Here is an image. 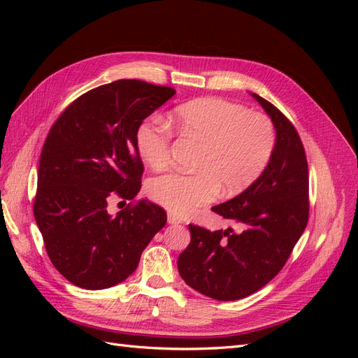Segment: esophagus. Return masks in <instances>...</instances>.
I'll use <instances>...</instances> for the list:
<instances>
[{"instance_id": "esophagus-1", "label": "esophagus", "mask_w": 358, "mask_h": 358, "mask_svg": "<svg viewBox=\"0 0 358 358\" xmlns=\"http://www.w3.org/2000/svg\"><path fill=\"white\" fill-rule=\"evenodd\" d=\"M167 221H169V224H173V225L182 222V220L179 218V216H176L175 213H169L167 215Z\"/></svg>"}]
</instances>
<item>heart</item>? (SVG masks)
I'll list each match as a JSON object with an SVG mask.
<instances>
[{
    "label": "heart",
    "mask_w": 358,
    "mask_h": 358,
    "mask_svg": "<svg viewBox=\"0 0 358 358\" xmlns=\"http://www.w3.org/2000/svg\"><path fill=\"white\" fill-rule=\"evenodd\" d=\"M170 124L200 149L194 173L171 171L150 180V199L176 215H188L224 194H237L263 175L276 148L270 119L220 96H201L176 106ZM136 146L146 164L162 170L170 162L169 125L149 117L137 127Z\"/></svg>",
    "instance_id": "obj_1"
}]
</instances>
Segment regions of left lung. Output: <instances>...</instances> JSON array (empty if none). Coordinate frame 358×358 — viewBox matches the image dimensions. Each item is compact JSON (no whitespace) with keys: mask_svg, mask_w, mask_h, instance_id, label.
<instances>
[{"mask_svg":"<svg viewBox=\"0 0 358 358\" xmlns=\"http://www.w3.org/2000/svg\"><path fill=\"white\" fill-rule=\"evenodd\" d=\"M252 95L273 121V157L251 187L212 208L241 229L210 231L189 224L191 242L178 259L191 288L221 301L243 299L272 280L309 218L308 159L297 129L278 107Z\"/></svg>","mask_w":358,"mask_h":358,"instance_id":"8db88e82","label":"left lung"}]
</instances>
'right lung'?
I'll list each match as a JSON object with an SVG mask.
<instances>
[{
  "mask_svg": "<svg viewBox=\"0 0 358 358\" xmlns=\"http://www.w3.org/2000/svg\"><path fill=\"white\" fill-rule=\"evenodd\" d=\"M175 92L121 79L85 92L52 125L38 162L34 218L52 264L76 287L122 282L166 225V210L146 199L115 216L107 206L115 196L134 200L142 188L137 127Z\"/></svg>",
  "mask_w": 358,
  "mask_h": 358,
  "instance_id": "obj_1",
  "label": "right lung"
}]
</instances>
